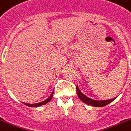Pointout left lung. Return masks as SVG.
Listing matches in <instances>:
<instances>
[{"label": "left lung", "instance_id": "8db88e82", "mask_svg": "<svg viewBox=\"0 0 131 131\" xmlns=\"http://www.w3.org/2000/svg\"><path fill=\"white\" fill-rule=\"evenodd\" d=\"M77 93L79 98L83 103H86L89 105H91V106H95V107H102V106H106L108 104L111 103L112 101H114V99H115V98H113V99L105 100V101H96V100L91 99L90 98L85 96L84 94H82L81 91L79 89V87L77 86Z\"/></svg>", "mask_w": 131, "mask_h": 131}]
</instances>
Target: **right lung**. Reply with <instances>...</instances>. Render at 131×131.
Returning a JSON list of instances; mask_svg holds the SVG:
<instances>
[{"label": "right lung", "mask_w": 131, "mask_h": 131, "mask_svg": "<svg viewBox=\"0 0 131 131\" xmlns=\"http://www.w3.org/2000/svg\"><path fill=\"white\" fill-rule=\"evenodd\" d=\"M52 94H51V95H50V96H49L47 99L42 101V102H40V103H35V104H26V105L28 106H31V107H38V106H42V105H45V104H47L48 102H49V101L51 100V99H52Z\"/></svg>", "instance_id": "right-lung-1"}]
</instances>
